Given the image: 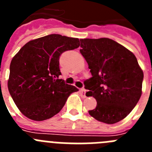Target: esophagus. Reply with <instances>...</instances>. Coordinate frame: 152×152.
Returning <instances> with one entry per match:
<instances>
[{"label":"esophagus","mask_w":152,"mask_h":152,"mask_svg":"<svg viewBox=\"0 0 152 152\" xmlns=\"http://www.w3.org/2000/svg\"><path fill=\"white\" fill-rule=\"evenodd\" d=\"M80 95H81V96L82 97H86V91L85 89H84V88H81V89H80Z\"/></svg>","instance_id":"esophagus-1"}]
</instances>
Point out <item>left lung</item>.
<instances>
[{
	"instance_id": "1",
	"label": "left lung",
	"mask_w": 152,
	"mask_h": 152,
	"mask_svg": "<svg viewBox=\"0 0 152 152\" xmlns=\"http://www.w3.org/2000/svg\"><path fill=\"white\" fill-rule=\"evenodd\" d=\"M80 52L92 77L85 81L88 96L96 99L89 114L98 121L113 124L130 113L142 95L144 77L135 55L108 38L80 39Z\"/></svg>"
}]
</instances>
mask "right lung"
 <instances>
[{"mask_svg": "<svg viewBox=\"0 0 152 152\" xmlns=\"http://www.w3.org/2000/svg\"><path fill=\"white\" fill-rule=\"evenodd\" d=\"M79 45L77 38L51 34L28 42L13 58L8 90L24 116L35 121L50 119L78 91L58 77L60 56Z\"/></svg>", "mask_w": 152, "mask_h": 152, "instance_id": "obj_1", "label": "right lung"}]
</instances>
